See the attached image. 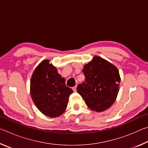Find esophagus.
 Returning <instances> with one entry per match:
<instances>
[{
    "mask_svg": "<svg viewBox=\"0 0 148 148\" xmlns=\"http://www.w3.org/2000/svg\"><path fill=\"white\" fill-rule=\"evenodd\" d=\"M76 86H75V87H72V89H73V91L75 92V91H76Z\"/></svg>",
    "mask_w": 148,
    "mask_h": 148,
    "instance_id": "esophagus-1",
    "label": "esophagus"
}]
</instances>
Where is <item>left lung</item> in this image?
<instances>
[{"label": "left lung", "mask_w": 148, "mask_h": 148, "mask_svg": "<svg viewBox=\"0 0 148 148\" xmlns=\"http://www.w3.org/2000/svg\"><path fill=\"white\" fill-rule=\"evenodd\" d=\"M86 83L79 84L77 91L89 108L97 112L108 109L116 100L121 77L119 71L111 62L99 56L84 66Z\"/></svg>", "instance_id": "1"}]
</instances>
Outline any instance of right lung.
<instances>
[{
	"label": "right lung",
	"mask_w": 148,
	"mask_h": 148,
	"mask_svg": "<svg viewBox=\"0 0 148 148\" xmlns=\"http://www.w3.org/2000/svg\"><path fill=\"white\" fill-rule=\"evenodd\" d=\"M30 92L34 104L45 116L59 117L64 113L73 91L66 86L49 60H43L34 69L31 78Z\"/></svg>",
	"instance_id": "add662e5"
}]
</instances>
